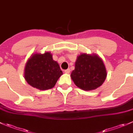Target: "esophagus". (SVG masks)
Wrapping results in <instances>:
<instances>
[{
  "mask_svg": "<svg viewBox=\"0 0 133 133\" xmlns=\"http://www.w3.org/2000/svg\"><path fill=\"white\" fill-rule=\"evenodd\" d=\"M64 73H66V74H69V73H70V69H66V70L64 71Z\"/></svg>",
  "mask_w": 133,
  "mask_h": 133,
  "instance_id": "34e87169",
  "label": "esophagus"
}]
</instances>
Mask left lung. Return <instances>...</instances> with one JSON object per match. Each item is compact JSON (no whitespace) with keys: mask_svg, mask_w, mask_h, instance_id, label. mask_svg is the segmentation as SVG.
<instances>
[{"mask_svg":"<svg viewBox=\"0 0 133 133\" xmlns=\"http://www.w3.org/2000/svg\"><path fill=\"white\" fill-rule=\"evenodd\" d=\"M107 71L102 59L96 54L81 53L76 58L71 77L75 85L84 91H92L102 85Z\"/></svg>","mask_w":133,"mask_h":133,"instance_id":"1","label":"left lung"}]
</instances>
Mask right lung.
<instances>
[{
    "instance_id": "obj_1",
    "label": "right lung",
    "mask_w": 133,
    "mask_h": 133,
    "mask_svg": "<svg viewBox=\"0 0 133 133\" xmlns=\"http://www.w3.org/2000/svg\"><path fill=\"white\" fill-rule=\"evenodd\" d=\"M24 78L28 84L41 91L51 89L63 75L59 64L51 52L35 53L28 58L24 68Z\"/></svg>"
}]
</instances>
